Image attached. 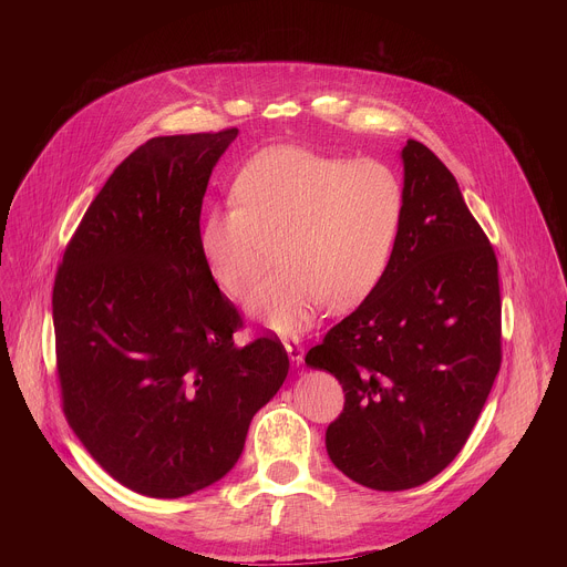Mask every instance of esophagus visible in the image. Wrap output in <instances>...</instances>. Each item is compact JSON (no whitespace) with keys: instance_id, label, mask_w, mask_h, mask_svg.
Here are the masks:
<instances>
[{"instance_id":"34e87169","label":"esophagus","mask_w":567,"mask_h":567,"mask_svg":"<svg viewBox=\"0 0 567 567\" xmlns=\"http://www.w3.org/2000/svg\"><path fill=\"white\" fill-rule=\"evenodd\" d=\"M285 350H287V354H289V359H291L293 365H300V363H302V359H305V348H302L298 341H285Z\"/></svg>"}]
</instances>
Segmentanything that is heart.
Wrapping results in <instances>:
<instances>
[{
    "label": "heart",
    "instance_id": "b5f03b06",
    "mask_svg": "<svg viewBox=\"0 0 567 567\" xmlns=\"http://www.w3.org/2000/svg\"><path fill=\"white\" fill-rule=\"evenodd\" d=\"M235 197L204 215L199 249L215 285L239 300L276 247L280 269L254 291L249 311L280 334L305 330L322 302L346 309L363 300L390 265L406 213L390 166L302 147L256 156Z\"/></svg>",
    "mask_w": 567,
    "mask_h": 567
}]
</instances>
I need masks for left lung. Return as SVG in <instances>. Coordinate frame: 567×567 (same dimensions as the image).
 <instances>
[{
    "instance_id": "8db88e82",
    "label": "left lung",
    "mask_w": 567,
    "mask_h": 567,
    "mask_svg": "<svg viewBox=\"0 0 567 567\" xmlns=\"http://www.w3.org/2000/svg\"><path fill=\"white\" fill-rule=\"evenodd\" d=\"M401 161L406 213L390 265L305 357L346 392L330 460L377 492L420 487L455 460L503 359L494 247L424 143L411 138Z\"/></svg>"
}]
</instances>
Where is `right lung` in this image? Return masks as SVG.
I'll return each instance as SVG.
<instances>
[{"instance_id": "add662e5", "label": "right lung", "mask_w": 567, "mask_h": 567, "mask_svg": "<svg viewBox=\"0 0 567 567\" xmlns=\"http://www.w3.org/2000/svg\"><path fill=\"white\" fill-rule=\"evenodd\" d=\"M235 136L230 127L136 147L55 274L64 417L114 480L150 498L221 480L289 372L276 337L235 346L241 318L199 249L204 193Z\"/></svg>"}]
</instances>
